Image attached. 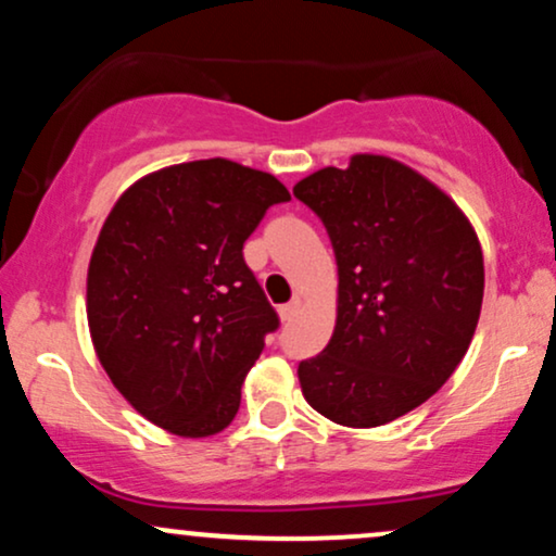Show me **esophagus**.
Returning <instances> with one entry per match:
<instances>
[{
  "instance_id": "1",
  "label": "esophagus",
  "mask_w": 556,
  "mask_h": 556,
  "mask_svg": "<svg viewBox=\"0 0 556 556\" xmlns=\"http://www.w3.org/2000/svg\"><path fill=\"white\" fill-rule=\"evenodd\" d=\"M300 305H303V300H300V298L290 300V303H287V305H282V308H279V318H282V321H292V318L298 316Z\"/></svg>"
}]
</instances>
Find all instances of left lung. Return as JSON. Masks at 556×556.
<instances>
[{"mask_svg": "<svg viewBox=\"0 0 556 556\" xmlns=\"http://www.w3.org/2000/svg\"><path fill=\"white\" fill-rule=\"evenodd\" d=\"M321 216L337 256V321L298 366L303 397L350 429L424 405L455 374L483 303V251L439 185L381 154H355L292 188Z\"/></svg>", "mask_w": 556, "mask_h": 556, "instance_id": "obj_1", "label": "left lung"}]
</instances>
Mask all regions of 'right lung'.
<instances>
[{
    "label": "right lung",
    "instance_id": "obj_1",
    "mask_svg": "<svg viewBox=\"0 0 556 556\" xmlns=\"http://www.w3.org/2000/svg\"><path fill=\"white\" fill-rule=\"evenodd\" d=\"M282 201L269 172L216 156L140 177L104 219L86 279L91 342L159 429L203 439L238 416L242 381L279 324L242 242Z\"/></svg>",
    "mask_w": 556,
    "mask_h": 556
}]
</instances>
